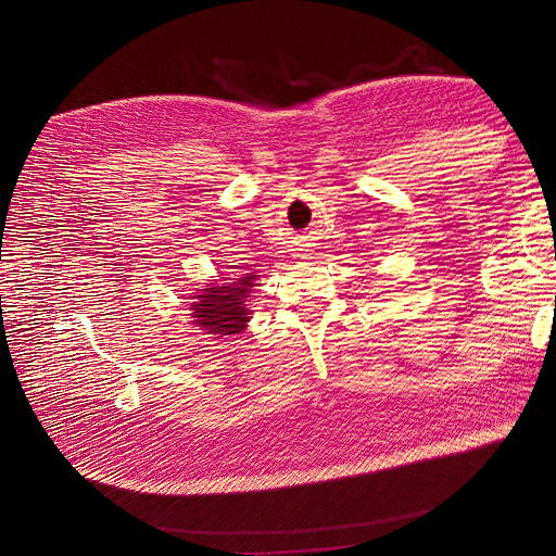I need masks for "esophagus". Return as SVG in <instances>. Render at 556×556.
<instances>
[{"mask_svg":"<svg viewBox=\"0 0 556 556\" xmlns=\"http://www.w3.org/2000/svg\"><path fill=\"white\" fill-rule=\"evenodd\" d=\"M311 254H313V250H311L308 245H302V248L295 250V256H298V258H311Z\"/></svg>","mask_w":556,"mask_h":556,"instance_id":"34e87169","label":"esophagus"}]
</instances>
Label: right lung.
I'll use <instances>...</instances> for the list:
<instances>
[{
	"mask_svg": "<svg viewBox=\"0 0 556 556\" xmlns=\"http://www.w3.org/2000/svg\"><path fill=\"white\" fill-rule=\"evenodd\" d=\"M256 271L243 274L235 282H208L204 289L191 298V317L193 324L200 326L204 334H213L215 339L239 334L248 328L250 311L248 298L252 287H256Z\"/></svg>",
	"mask_w": 556,
	"mask_h": 556,
	"instance_id": "right-lung-1",
	"label": "right lung"
}]
</instances>
